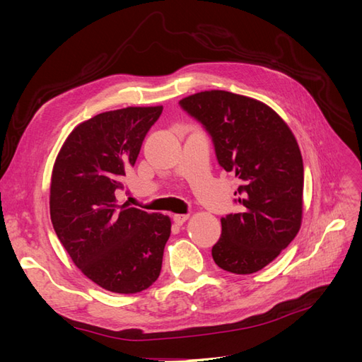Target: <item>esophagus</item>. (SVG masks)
Returning <instances> with one entry per match:
<instances>
[{
    "instance_id": "esophagus-1",
    "label": "esophagus",
    "mask_w": 362,
    "mask_h": 362,
    "mask_svg": "<svg viewBox=\"0 0 362 362\" xmlns=\"http://www.w3.org/2000/svg\"><path fill=\"white\" fill-rule=\"evenodd\" d=\"M187 218H189V214H175V216H173V222L180 226V225H182L185 221H187Z\"/></svg>"
}]
</instances>
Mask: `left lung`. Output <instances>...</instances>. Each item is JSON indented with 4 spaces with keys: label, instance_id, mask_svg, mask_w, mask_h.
<instances>
[{
    "label": "left lung",
    "instance_id": "obj_1",
    "mask_svg": "<svg viewBox=\"0 0 362 362\" xmlns=\"http://www.w3.org/2000/svg\"><path fill=\"white\" fill-rule=\"evenodd\" d=\"M211 136L216 157L240 180V211L222 217L213 246L216 264L237 275L266 267L299 233L303 161L291 129L266 104L225 90L180 101Z\"/></svg>",
    "mask_w": 362,
    "mask_h": 362
}]
</instances>
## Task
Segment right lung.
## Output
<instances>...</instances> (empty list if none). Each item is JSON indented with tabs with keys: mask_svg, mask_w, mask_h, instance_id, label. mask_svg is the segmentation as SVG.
<instances>
[{
	"mask_svg": "<svg viewBox=\"0 0 362 362\" xmlns=\"http://www.w3.org/2000/svg\"><path fill=\"white\" fill-rule=\"evenodd\" d=\"M163 107H127L75 127L54 163L49 214L60 243L84 275L122 294L144 291L160 275L170 218L116 204Z\"/></svg>",
	"mask_w": 362,
	"mask_h": 362,
	"instance_id": "right-lung-1",
	"label": "right lung"
}]
</instances>
